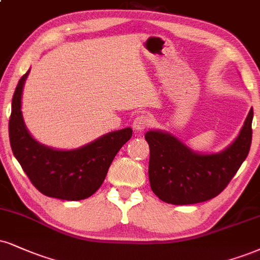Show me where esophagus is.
Wrapping results in <instances>:
<instances>
[{"label":"esophagus","mask_w":260,"mask_h":260,"mask_svg":"<svg viewBox=\"0 0 260 260\" xmlns=\"http://www.w3.org/2000/svg\"><path fill=\"white\" fill-rule=\"evenodd\" d=\"M150 124H151V118L148 115H138L136 118H134L133 122V128L138 132H142V131L146 129Z\"/></svg>","instance_id":"esophagus-1"}]
</instances>
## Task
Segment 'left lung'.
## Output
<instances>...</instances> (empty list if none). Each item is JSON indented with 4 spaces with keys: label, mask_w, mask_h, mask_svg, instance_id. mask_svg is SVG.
I'll return each instance as SVG.
<instances>
[{
    "label": "left lung",
    "mask_w": 260,
    "mask_h": 260,
    "mask_svg": "<svg viewBox=\"0 0 260 260\" xmlns=\"http://www.w3.org/2000/svg\"><path fill=\"white\" fill-rule=\"evenodd\" d=\"M253 109L228 149L215 155H200L171 134L150 131L149 180L154 193L172 205H192L223 191L246 160L252 143Z\"/></svg>",
    "instance_id": "obj_1"
}]
</instances>
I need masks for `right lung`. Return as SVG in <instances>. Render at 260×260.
Listing matches in <instances>:
<instances>
[{"label": "right lung", "instance_id": "1", "mask_svg": "<svg viewBox=\"0 0 260 260\" xmlns=\"http://www.w3.org/2000/svg\"><path fill=\"white\" fill-rule=\"evenodd\" d=\"M24 74L12 99L9 142L12 151L32 185L48 198L79 201L92 196L104 181L109 167L122 146L132 137V129L116 131L71 151H59L34 140L21 116Z\"/></svg>", "mask_w": 260, "mask_h": 260}]
</instances>
